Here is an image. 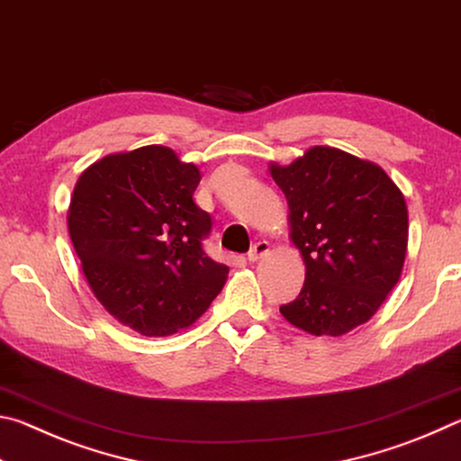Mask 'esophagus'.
Returning <instances> with one entry per match:
<instances>
[{"instance_id": "1", "label": "esophagus", "mask_w": 461, "mask_h": 461, "mask_svg": "<svg viewBox=\"0 0 461 461\" xmlns=\"http://www.w3.org/2000/svg\"><path fill=\"white\" fill-rule=\"evenodd\" d=\"M270 249V246H268V241H264V240H260V241H256V244L249 248V252H248V260L249 262H256V260H260L264 254H267Z\"/></svg>"}]
</instances>
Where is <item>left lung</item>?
Wrapping results in <instances>:
<instances>
[{
  "instance_id": "left-lung-1",
  "label": "left lung",
  "mask_w": 461,
  "mask_h": 461,
  "mask_svg": "<svg viewBox=\"0 0 461 461\" xmlns=\"http://www.w3.org/2000/svg\"><path fill=\"white\" fill-rule=\"evenodd\" d=\"M291 209V238L305 260V285L280 307L313 335L348 333L376 313L401 276L409 215L380 167L315 146L288 167H270Z\"/></svg>"
}]
</instances>
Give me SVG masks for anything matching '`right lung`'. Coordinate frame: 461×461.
<instances>
[{"mask_svg": "<svg viewBox=\"0 0 461 461\" xmlns=\"http://www.w3.org/2000/svg\"><path fill=\"white\" fill-rule=\"evenodd\" d=\"M201 173L165 146L109 154L81 175L68 233L93 294L120 323L160 338L189 327L220 294L212 215L193 201Z\"/></svg>", "mask_w": 461, "mask_h": 461, "instance_id": "add662e5", "label": "right lung"}]
</instances>
